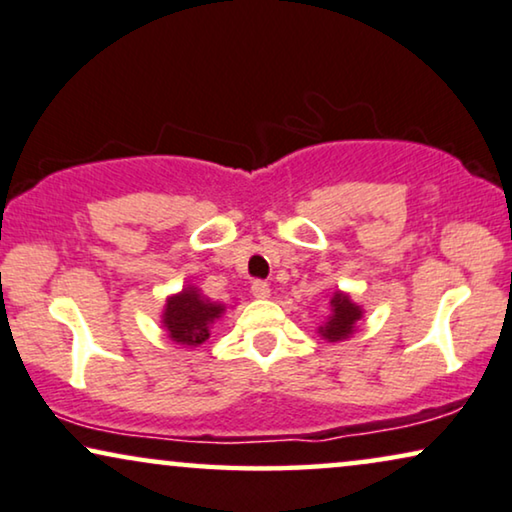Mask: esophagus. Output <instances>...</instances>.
Instances as JSON below:
<instances>
[{
  "label": "esophagus",
  "mask_w": 512,
  "mask_h": 512,
  "mask_svg": "<svg viewBox=\"0 0 512 512\" xmlns=\"http://www.w3.org/2000/svg\"><path fill=\"white\" fill-rule=\"evenodd\" d=\"M250 290H252V295H255L257 299H267L269 292H271L267 281H252V288Z\"/></svg>",
  "instance_id": "1"
}]
</instances>
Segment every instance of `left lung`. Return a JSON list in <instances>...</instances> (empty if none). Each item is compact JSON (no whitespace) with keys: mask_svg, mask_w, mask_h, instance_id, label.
<instances>
[{"mask_svg":"<svg viewBox=\"0 0 512 512\" xmlns=\"http://www.w3.org/2000/svg\"><path fill=\"white\" fill-rule=\"evenodd\" d=\"M332 304V316L327 320V325L320 327L325 339L330 342H337V339H346L353 332V325L360 318V309L351 302L349 297L342 295V292H335V297L330 299Z\"/></svg>","mask_w":512,"mask_h":512,"instance_id":"obj_1","label":"left lung"}]
</instances>
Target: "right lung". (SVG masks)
Instances as JSON below:
<instances>
[{
  "mask_svg": "<svg viewBox=\"0 0 512 512\" xmlns=\"http://www.w3.org/2000/svg\"><path fill=\"white\" fill-rule=\"evenodd\" d=\"M224 309L220 304L203 299L194 288L182 290L180 295L170 297L163 313V325L168 327L170 339L177 344L196 346L203 344L210 335V323L220 318Z\"/></svg>",
  "mask_w": 512,
  "mask_h": 512,
  "instance_id": "obj_1",
  "label": "right lung"
}]
</instances>
